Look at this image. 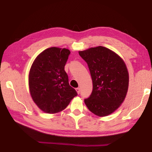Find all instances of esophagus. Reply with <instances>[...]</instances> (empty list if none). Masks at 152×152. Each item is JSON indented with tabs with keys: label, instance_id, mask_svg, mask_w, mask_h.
<instances>
[{
	"label": "esophagus",
	"instance_id": "obj_1",
	"mask_svg": "<svg viewBox=\"0 0 152 152\" xmlns=\"http://www.w3.org/2000/svg\"><path fill=\"white\" fill-rule=\"evenodd\" d=\"M76 90L77 92H78V94H80V88H76Z\"/></svg>",
	"mask_w": 152,
	"mask_h": 152
}]
</instances>
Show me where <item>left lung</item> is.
<instances>
[{"label":"left lung","mask_w":152,"mask_h":152,"mask_svg":"<svg viewBox=\"0 0 152 152\" xmlns=\"http://www.w3.org/2000/svg\"><path fill=\"white\" fill-rule=\"evenodd\" d=\"M88 64L92 80V91L84 102L90 111L100 117L114 112L124 101L129 86L125 64L107 48L99 46L79 51Z\"/></svg>","instance_id":"left-lung-1"}]
</instances>
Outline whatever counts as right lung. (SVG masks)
Here are the masks:
<instances>
[{
    "mask_svg": "<svg viewBox=\"0 0 152 152\" xmlns=\"http://www.w3.org/2000/svg\"><path fill=\"white\" fill-rule=\"evenodd\" d=\"M70 54L68 49L50 48L42 51L32 64L29 75L30 93L33 101L45 113L61 111L78 95L69 84L64 70Z\"/></svg>",
    "mask_w": 152,
    "mask_h": 152,
    "instance_id": "add662e5",
    "label": "right lung"
}]
</instances>
